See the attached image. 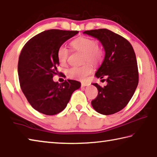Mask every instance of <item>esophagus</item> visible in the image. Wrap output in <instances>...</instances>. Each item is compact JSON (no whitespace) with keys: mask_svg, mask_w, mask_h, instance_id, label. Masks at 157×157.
Instances as JSON below:
<instances>
[{"mask_svg":"<svg viewBox=\"0 0 157 157\" xmlns=\"http://www.w3.org/2000/svg\"><path fill=\"white\" fill-rule=\"evenodd\" d=\"M82 86H88L89 84L87 82H82Z\"/></svg>","mask_w":157,"mask_h":157,"instance_id":"esophagus-1","label":"esophagus"}]
</instances>
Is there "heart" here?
<instances>
[{
	"instance_id": "obj_1",
	"label": "heart",
	"mask_w": 157,
	"mask_h": 157,
	"mask_svg": "<svg viewBox=\"0 0 157 157\" xmlns=\"http://www.w3.org/2000/svg\"><path fill=\"white\" fill-rule=\"evenodd\" d=\"M70 46L74 51L83 53V62H90L94 65L101 63L104 57V50L94 39L86 36H79L70 42ZM69 52L64 45H61L57 50V59L62 66L67 64ZM93 71V67L90 63L81 67H75L69 69L67 75L71 79L85 80Z\"/></svg>"
}]
</instances>
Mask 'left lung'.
Returning <instances> with one entry per match:
<instances>
[{
    "label": "left lung",
    "instance_id": "left-lung-1",
    "mask_svg": "<svg viewBox=\"0 0 157 157\" xmlns=\"http://www.w3.org/2000/svg\"><path fill=\"white\" fill-rule=\"evenodd\" d=\"M84 33L99 39L105 52L95 75L105 78L103 79L107 84L101 87L97 83L93 84L98 89V95L91 104L101 114H113L126 107L137 88L139 73L136 54L127 39L108 29L86 30Z\"/></svg>",
    "mask_w": 157,
    "mask_h": 157
}]
</instances>
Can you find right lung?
Segmentation results:
<instances>
[{
	"label": "right lung",
	"mask_w": 157,
	"mask_h": 157,
	"mask_svg": "<svg viewBox=\"0 0 157 157\" xmlns=\"http://www.w3.org/2000/svg\"><path fill=\"white\" fill-rule=\"evenodd\" d=\"M78 30L51 29L30 39L21 50L17 71L20 88L34 109L45 115H55L65 108L74 90L80 87L76 80H53L58 73L57 50ZM62 75L64 74L62 73Z\"/></svg>",
	"instance_id": "add662e5"
}]
</instances>
